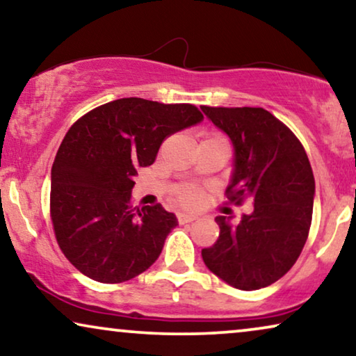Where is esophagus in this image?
<instances>
[{
	"mask_svg": "<svg viewBox=\"0 0 356 356\" xmlns=\"http://www.w3.org/2000/svg\"><path fill=\"white\" fill-rule=\"evenodd\" d=\"M197 216H194V213H186V212H181L178 213V222L179 223H189V222H194L197 220Z\"/></svg>",
	"mask_w": 356,
	"mask_h": 356,
	"instance_id": "1",
	"label": "esophagus"
}]
</instances>
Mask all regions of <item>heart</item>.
<instances>
[{
  "instance_id": "1",
  "label": "heart",
  "mask_w": 356,
  "mask_h": 356,
  "mask_svg": "<svg viewBox=\"0 0 356 356\" xmlns=\"http://www.w3.org/2000/svg\"><path fill=\"white\" fill-rule=\"evenodd\" d=\"M178 201L183 204V206H196L201 201V191L196 186H184L183 189L178 191Z\"/></svg>"
}]
</instances>
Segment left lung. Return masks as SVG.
<instances>
[{"label": "left lung", "mask_w": 356, "mask_h": 356, "mask_svg": "<svg viewBox=\"0 0 356 356\" xmlns=\"http://www.w3.org/2000/svg\"><path fill=\"white\" fill-rule=\"evenodd\" d=\"M201 110L233 144L228 202H254L238 225H232V217H216L218 240L202 250V261L235 289H264L291 269L308 238L316 191L308 155L264 108Z\"/></svg>", "instance_id": "obj_1"}]
</instances>
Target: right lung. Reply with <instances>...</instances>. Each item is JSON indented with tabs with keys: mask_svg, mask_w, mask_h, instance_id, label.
Segmentation results:
<instances>
[{
	"mask_svg": "<svg viewBox=\"0 0 356 356\" xmlns=\"http://www.w3.org/2000/svg\"><path fill=\"white\" fill-rule=\"evenodd\" d=\"M194 105L118 99L67 131L51 167L50 211L63 254L102 284H121L157 261L177 216L157 204L131 209L139 167L167 136L201 123Z\"/></svg>",
	"mask_w": 356,
	"mask_h": 356,
	"instance_id": "right-lung-1",
	"label": "right lung"
}]
</instances>
